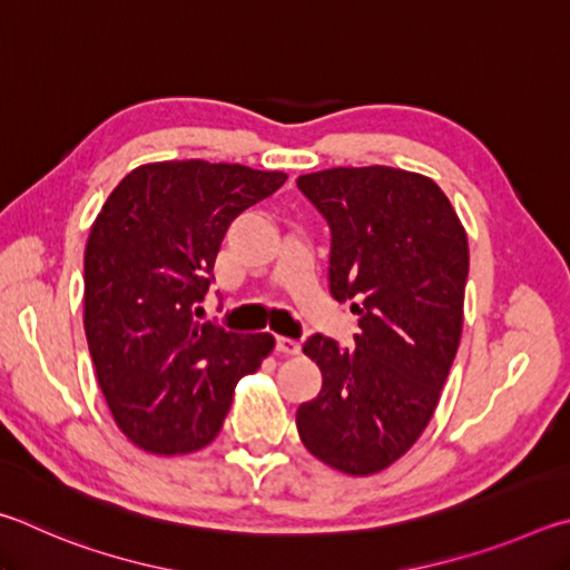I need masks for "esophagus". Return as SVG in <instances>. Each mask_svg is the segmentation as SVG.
<instances>
[{
  "mask_svg": "<svg viewBox=\"0 0 570 570\" xmlns=\"http://www.w3.org/2000/svg\"><path fill=\"white\" fill-rule=\"evenodd\" d=\"M275 351L279 355H297V353H301V343L293 341V337H277Z\"/></svg>",
  "mask_w": 570,
  "mask_h": 570,
  "instance_id": "1",
  "label": "esophagus"
}]
</instances>
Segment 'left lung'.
Segmentation results:
<instances>
[{"label": "left lung", "mask_w": 570, "mask_h": 570, "mask_svg": "<svg viewBox=\"0 0 570 570\" xmlns=\"http://www.w3.org/2000/svg\"><path fill=\"white\" fill-rule=\"evenodd\" d=\"M297 189L331 227V293L357 315L355 347L311 335L323 387L297 407L317 461L347 475L395 463L433 417L463 331L468 237L431 177L333 167Z\"/></svg>", "instance_id": "left-lung-1"}]
</instances>
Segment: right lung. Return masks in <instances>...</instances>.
<instances>
[{"mask_svg": "<svg viewBox=\"0 0 570 570\" xmlns=\"http://www.w3.org/2000/svg\"><path fill=\"white\" fill-rule=\"evenodd\" d=\"M285 173L185 159L129 173L85 249V333L119 431L155 455L193 453L223 428L235 385L273 335L197 323L233 219L283 187Z\"/></svg>", "mask_w": 570, "mask_h": 570, "instance_id": "obj_1", "label": "right lung"}]
</instances>
